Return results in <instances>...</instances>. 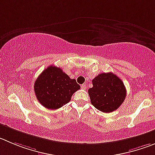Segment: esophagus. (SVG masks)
Returning <instances> with one entry per match:
<instances>
[{
  "mask_svg": "<svg viewBox=\"0 0 155 155\" xmlns=\"http://www.w3.org/2000/svg\"><path fill=\"white\" fill-rule=\"evenodd\" d=\"M81 88H82V89H87V86H86V84H82V86H81Z\"/></svg>",
  "mask_w": 155,
  "mask_h": 155,
  "instance_id": "esophagus-1",
  "label": "esophagus"
}]
</instances>
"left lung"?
Listing matches in <instances>:
<instances>
[{"label":"left lung","instance_id":"left-lung-1","mask_svg":"<svg viewBox=\"0 0 155 155\" xmlns=\"http://www.w3.org/2000/svg\"><path fill=\"white\" fill-rule=\"evenodd\" d=\"M92 85L93 86L88 90L91 103L101 112H113L125 100V85L114 73H100L92 79Z\"/></svg>","mask_w":155,"mask_h":155}]
</instances>
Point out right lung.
I'll return each instance as SVG.
<instances>
[{
	"mask_svg": "<svg viewBox=\"0 0 155 155\" xmlns=\"http://www.w3.org/2000/svg\"><path fill=\"white\" fill-rule=\"evenodd\" d=\"M80 89L75 79H70L63 69L50 66L41 73L34 83V92L40 103L49 109L61 108Z\"/></svg>",
	"mask_w": 155,
	"mask_h": 155,
	"instance_id": "obj_1",
	"label": "right lung"
}]
</instances>
